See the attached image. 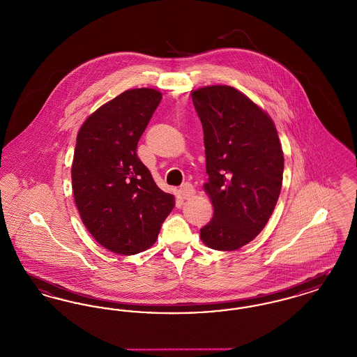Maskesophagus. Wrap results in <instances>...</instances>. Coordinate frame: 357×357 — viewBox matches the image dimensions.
Wrapping results in <instances>:
<instances>
[{"instance_id": "1", "label": "esophagus", "mask_w": 357, "mask_h": 357, "mask_svg": "<svg viewBox=\"0 0 357 357\" xmlns=\"http://www.w3.org/2000/svg\"><path fill=\"white\" fill-rule=\"evenodd\" d=\"M179 192H181L183 199H188V198H191L194 195L195 190H194V186L191 183H183L181 188H179Z\"/></svg>"}]
</instances>
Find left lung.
Masks as SVG:
<instances>
[{
    "label": "left lung",
    "instance_id": "8db88e82",
    "mask_svg": "<svg viewBox=\"0 0 357 357\" xmlns=\"http://www.w3.org/2000/svg\"><path fill=\"white\" fill-rule=\"evenodd\" d=\"M204 127V190L214 215L201 229L215 250H237L269 221L280 197L284 153L272 119L248 96L229 85L192 89Z\"/></svg>",
    "mask_w": 357,
    "mask_h": 357
}]
</instances>
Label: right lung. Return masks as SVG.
<instances>
[{"mask_svg": "<svg viewBox=\"0 0 357 357\" xmlns=\"http://www.w3.org/2000/svg\"><path fill=\"white\" fill-rule=\"evenodd\" d=\"M160 100L151 88L126 91L85 120L76 139L75 202L92 237L118 255L149 249L175 204L136 153Z\"/></svg>", "mask_w": 357, "mask_h": 357, "instance_id": "add662e5", "label": "right lung"}]
</instances>
